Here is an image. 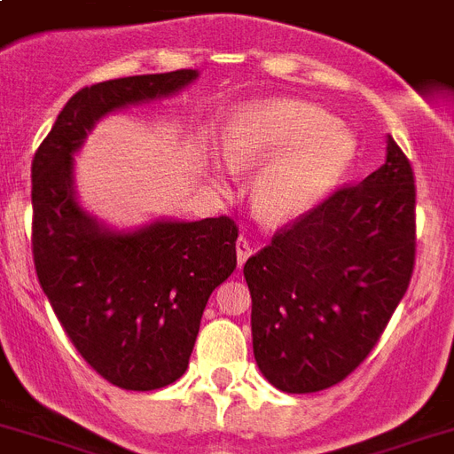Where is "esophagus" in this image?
<instances>
[{"label":"esophagus","instance_id":"1","mask_svg":"<svg viewBox=\"0 0 454 454\" xmlns=\"http://www.w3.org/2000/svg\"><path fill=\"white\" fill-rule=\"evenodd\" d=\"M250 254H253V246H250V243L241 236V239L236 241V257H239V267H243V262L248 260Z\"/></svg>","mask_w":454,"mask_h":454}]
</instances>
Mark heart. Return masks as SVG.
Segmentation results:
<instances>
[{"label": "heart", "instance_id": "1", "mask_svg": "<svg viewBox=\"0 0 454 454\" xmlns=\"http://www.w3.org/2000/svg\"><path fill=\"white\" fill-rule=\"evenodd\" d=\"M224 155L239 168L269 162L254 183V197L264 213L287 218L336 185L355 155V138L313 104L271 101L231 118Z\"/></svg>", "mask_w": 454, "mask_h": 454}]
</instances>
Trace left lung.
Segmentation results:
<instances>
[{"instance_id": "left-lung-1", "label": "left lung", "mask_w": 454, "mask_h": 454, "mask_svg": "<svg viewBox=\"0 0 454 454\" xmlns=\"http://www.w3.org/2000/svg\"><path fill=\"white\" fill-rule=\"evenodd\" d=\"M415 239L413 167L392 137L378 171L276 230L243 267L254 359L273 387H334L369 357L408 290Z\"/></svg>"}]
</instances>
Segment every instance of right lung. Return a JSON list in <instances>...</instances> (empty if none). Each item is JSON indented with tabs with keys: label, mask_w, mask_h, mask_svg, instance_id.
Listing matches in <instances>:
<instances>
[{
	"label": "right lung",
	"mask_w": 454,
	"mask_h": 454,
	"mask_svg": "<svg viewBox=\"0 0 454 454\" xmlns=\"http://www.w3.org/2000/svg\"><path fill=\"white\" fill-rule=\"evenodd\" d=\"M194 69L78 90L32 160L36 278L81 357L122 389L151 392L185 373L211 292L236 269L231 218L155 223L118 234L81 211L71 155L101 115L178 92Z\"/></svg>",
	"instance_id": "obj_1"
}]
</instances>
